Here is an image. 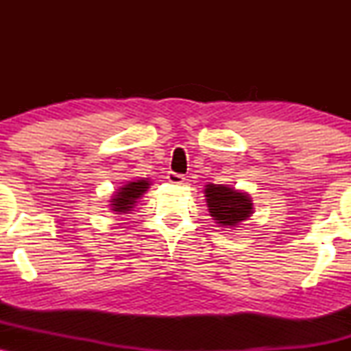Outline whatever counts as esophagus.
<instances>
[{
  "mask_svg": "<svg viewBox=\"0 0 351 351\" xmlns=\"http://www.w3.org/2000/svg\"><path fill=\"white\" fill-rule=\"evenodd\" d=\"M168 181H170V183H173V184H183L184 183V176L183 175H178V173H173V171H170L168 173Z\"/></svg>",
  "mask_w": 351,
  "mask_h": 351,
  "instance_id": "obj_1",
  "label": "esophagus"
}]
</instances>
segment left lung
I'll return each instance as SVG.
<instances>
[{"label": "left lung", "instance_id": "8db88e82", "mask_svg": "<svg viewBox=\"0 0 351 351\" xmlns=\"http://www.w3.org/2000/svg\"><path fill=\"white\" fill-rule=\"evenodd\" d=\"M204 196L209 215L221 228H239L254 213L251 196L228 184L209 183L204 186Z\"/></svg>", "mask_w": 351, "mask_h": 351}]
</instances>
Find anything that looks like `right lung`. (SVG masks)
<instances>
[{
  "mask_svg": "<svg viewBox=\"0 0 351 351\" xmlns=\"http://www.w3.org/2000/svg\"><path fill=\"white\" fill-rule=\"evenodd\" d=\"M150 184L152 181L148 178L127 181L123 186H120L110 196V201H108L110 211L115 215H128L130 211H134L135 204L148 191Z\"/></svg>",
  "mask_w": 351,
  "mask_h": 351,
  "instance_id": "obj_1",
  "label": "right lung"
}]
</instances>
